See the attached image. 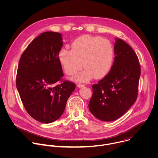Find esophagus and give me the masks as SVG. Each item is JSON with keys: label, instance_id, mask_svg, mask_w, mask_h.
<instances>
[{"label": "esophagus", "instance_id": "1", "mask_svg": "<svg viewBox=\"0 0 158 158\" xmlns=\"http://www.w3.org/2000/svg\"><path fill=\"white\" fill-rule=\"evenodd\" d=\"M84 86H85V85L83 84H77V87H84Z\"/></svg>", "mask_w": 158, "mask_h": 158}]
</instances>
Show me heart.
I'll return each instance as SVG.
<instances>
[{
	"label": "heart",
	"instance_id": "obj_1",
	"mask_svg": "<svg viewBox=\"0 0 158 158\" xmlns=\"http://www.w3.org/2000/svg\"><path fill=\"white\" fill-rule=\"evenodd\" d=\"M71 49H61L58 58L69 76L75 75L82 67L85 68L75 76L76 81L87 82L93 77L101 79L110 72L114 60V48L109 40L84 35L72 42Z\"/></svg>",
	"mask_w": 158,
	"mask_h": 158
}]
</instances>
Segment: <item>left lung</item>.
Masks as SVG:
<instances>
[{
    "label": "left lung",
    "mask_w": 158,
    "mask_h": 158,
    "mask_svg": "<svg viewBox=\"0 0 158 158\" xmlns=\"http://www.w3.org/2000/svg\"><path fill=\"white\" fill-rule=\"evenodd\" d=\"M115 57L110 72L93 84L89 103L91 113L102 121L121 117L136 101L141 66L138 57L124 40L116 39Z\"/></svg>",
    "instance_id": "left-lung-1"
}]
</instances>
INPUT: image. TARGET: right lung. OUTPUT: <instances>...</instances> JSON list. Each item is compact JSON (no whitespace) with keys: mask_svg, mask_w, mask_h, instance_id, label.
Masks as SVG:
<instances>
[{"mask_svg":"<svg viewBox=\"0 0 158 158\" xmlns=\"http://www.w3.org/2000/svg\"><path fill=\"white\" fill-rule=\"evenodd\" d=\"M63 46L62 34L43 32L22 53L16 76V86L28 114L36 121L51 123L64 112L76 84L62 79L58 54ZM58 81L61 84H53Z\"/></svg>","mask_w":158,"mask_h":158,"instance_id":"obj_1","label":"right lung"}]
</instances>
